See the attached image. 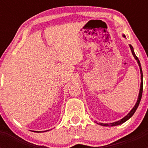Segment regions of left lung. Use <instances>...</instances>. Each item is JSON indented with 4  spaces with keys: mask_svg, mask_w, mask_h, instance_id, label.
<instances>
[{
    "mask_svg": "<svg viewBox=\"0 0 148 148\" xmlns=\"http://www.w3.org/2000/svg\"><path fill=\"white\" fill-rule=\"evenodd\" d=\"M123 37L125 38V35H123ZM130 46V49H131V52H132V54H133V57L135 58V59L136 60L137 63H138V66H139V69H140V73H141V84H140V89H139V93H138V99H137V101L136 102L135 105H134V107H133V108H132L131 110L130 111V113H128L127 116H125L124 118H122L121 119L119 120V121H115V122H112V123H109V124H104V123H97V124H99V125H101V126H105V127H108V126H110V127H113V126H117V125H121V124H123L124 122H125L126 121H127L128 119L130 118H131L132 116H133V114H134V113L136 112V109L138 108V104H139V103H140V101H141V99H142V91H143V74H142V66H141V64H140V61H139V60H138V58H137V56H136L135 53H134V49H133V47H132L131 45H129Z\"/></svg>",
    "mask_w": 148,
    "mask_h": 148,
    "instance_id": "obj_1",
    "label": "left lung"
}]
</instances>
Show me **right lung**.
<instances>
[{"label":"right lung","mask_w":148,"mask_h":148,"mask_svg":"<svg viewBox=\"0 0 148 148\" xmlns=\"http://www.w3.org/2000/svg\"><path fill=\"white\" fill-rule=\"evenodd\" d=\"M46 131H49V130H45L44 132H46ZM35 132H37V131H35ZM43 132H44V131H43ZM37 133H40V132H37Z\"/></svg>","instance_id":"right-lung-1"}]
</instances>
